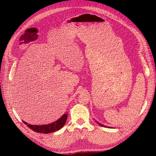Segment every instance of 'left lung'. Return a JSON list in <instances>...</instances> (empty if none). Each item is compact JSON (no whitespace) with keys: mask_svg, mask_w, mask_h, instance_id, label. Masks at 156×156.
Returning a JSON list of instances; mask_svg holds the SVG:
<instances>
[{"mask_svg":"<svg viewBox=\"0 0 156 156\" xmlns=\"http://www.w3.org/2000/svg\"><path fill=\"white\" fill-rule=\"evenodd\" d=\"M98 124H99V123H98ZM100 126H104V127H107V126H103V125H102V124H100Z\"/></svg>","mask_w":156,"mask_h":156,"instance_id":"8db88e82","label":"left lung"}]
</instances>
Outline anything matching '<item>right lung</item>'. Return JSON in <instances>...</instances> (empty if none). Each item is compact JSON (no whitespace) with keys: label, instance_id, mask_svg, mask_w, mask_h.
I'll return each instance as SVG.
<instances>
[{"label":"right lung","instance_id":"obj_1","mask_svg":"<svg viewBox=\"0 0 156 156\" xmlns=\"http://www.w3.org/2000/svg\"><path fill=\"white\" fill-rule=\"evenodd\" d=\"M67 118L68 114H64L60 119L53 122V123L41 126L28 124L27 122H25L24 121H23V122H24V124L29 127L30 129L36 132V133H50L51 132H55L62 128L67 120Z\"/></svg>","mask_w":156,"mask_h":156}]
</instances>
